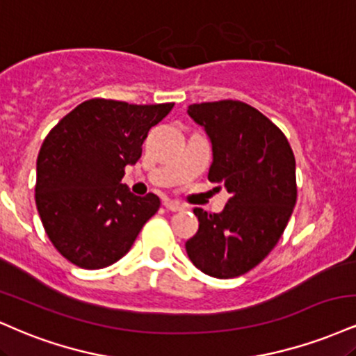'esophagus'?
I'll return each instance as SVG.
<instances>
[{
    "label": "esophagus",
    "mask_w": 356,
    "mask_h": 356,
    "mask_svg": "<svg viewBox=\"0 0 356 356\" xmlns=\"http://www.w3.org/2000/svg\"><path fill=\"white\" fill-rule=\"evenodd\" d=\"M164 207L170 212H179V211H182V209H184L181 204L175 202V200H169V199L164 200Z\"/></svg>",
    "instance_id": "1"
}]
</instances>
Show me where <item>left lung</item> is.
Here are the masks:
<instances>
[{"mask_svg":"<svg viewBox=\"0 0 356 356\" xmlns=\"http://www.w3.org/2000/svg\"><path fill=\"white\" fill-rule=\"evenodd\" d=\"M187 113L211 137L209 181L230 194L220 213L194 209L199 230L186 242L187 255L211 277L243 275L270 254L292 216L293 151L270 119L242 101L200 102Z\"/></svg>","mask_w":356,"mask_h":356,"instance_id":"left-lung-1","label":"left lung"}]
</instances>
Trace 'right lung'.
I'll return each mask as SVG.
<instances>
[{
    "label": "right lung",
    "mask_w": 356,
    "mask_h": 356,
    "mask_svg": "<svg viewBox=\"0 0 356 356\" xmlns=\"http://www.w3.org/2000/svg\"><path fill=\"white\" fill-rule=\"evenodd\" d=\"M174 102H81L42 143L34 199L56 250L81 268H104L129 252L145 222L159 211L156 194L137 197L121 184L139 161L152 126Z\"/></svg>",
    "instance_id": "right-lung-1"
}]
</instances>
